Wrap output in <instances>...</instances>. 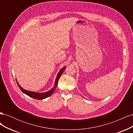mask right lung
Wrapping results in <instances>:
<instances>
[{
	"instance_id": "obj_1",
	"label": "right lung",
	"mask_w": 133,
	"mask_h": 133,
	"mask_svg": "<svg viewBox=\"0 0 133 133\" xmlns=\"http://www.w3.org/2000/svg\"><path fill=\"white\" fill-rule=\"evenodd\" d=\"M65 68H66V66H64V68H62V69L60 70V71H59V73H58V74L57 76V78H56L55 83H54V85L53 87L50 90H49V91H48L46 92H34V91H29V90H26L24 89H23V88L19 85V84L18 83V82H17V84H18L19 88H20V89L22 90V91L23 92H24V94H25L26 95L30 96V97H31V98H34V99H38V100H42V99H45L48 97H49V96H50L54 92V91L55 89V88H57V87L58 85V80H59V79L60 77V76L62 75L63 72L64 71V70L65 69Z\"/></svg>"
}]
</instances>
